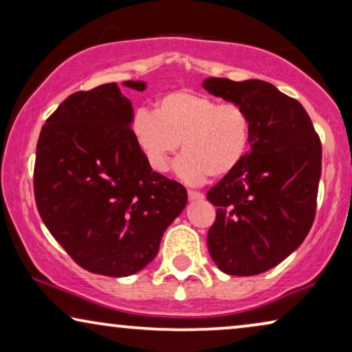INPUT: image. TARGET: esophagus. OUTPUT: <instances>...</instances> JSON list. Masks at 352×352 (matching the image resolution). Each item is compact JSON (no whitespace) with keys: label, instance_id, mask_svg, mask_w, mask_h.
<instances>
[{"label":"esophagus","instance_id":"esophagus-1","mask_svg":"<svg viewBox=\"0 0 352 352\" xmlns=\"http://www.w3.org/2000/svg\"><path fill=\"white\" fill-rule=\"evenodd\" d=\"M187 194H189V200H192V201L204 200L205 199V195L201 194V192H197V190H189V192H187Z\"/></svg>","mask_w":352,"mask_h":352}]
</instances>
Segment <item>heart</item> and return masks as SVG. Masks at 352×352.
<instances>
[{
    "instance_id": "1",
    "label": "heart",
    "mask_w": 352,
    "mask_h": 352,
    "mask_svg": "<svg viewBox=\"0 0 352 352\" xmlns=\"http://www.w3.org/2000/svg\"><path fill=\"white\" fill-rule=\"evenodd\" d=\"M131 128L148 165L158 173L168 171L182 142L184 155L176 173L194 186L208 176L230 175L247 157L253 131L243 105L187 89L160 96L155 112L138 110Z\"/></svg>"
}]
</instances>
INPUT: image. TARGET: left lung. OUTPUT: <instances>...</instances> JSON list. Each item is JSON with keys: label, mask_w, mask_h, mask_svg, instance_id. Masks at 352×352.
<instances>
[{"label": "left lung", "mask_w": 352, "mask_h": 352, "mask_svg": "<svg viewBox=\"0 0 352 352\" xmlns=\"http://www.w3.org/2000/svg\"><path fill=\"white\" fill-rule=\"evenodd\" d=\"M210 94L252 117L243 162L206 192L216 208L208 252L229 276L266 272L302 243L316 216L322 146L309 115L263 80L206 78Z\"/></svg>", "instance_id": "1"}]
</instances>
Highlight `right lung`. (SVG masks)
<instances>
[{
    "instance_id": "right-lung-1",
    "label": "right lung",
    "mask_w": 352,
    "mask_h": 352,
    "mask_svg": "<svg viewBox=\"0 0 352 352\" xmlns=\"http://www.w3.org/2000/svg\"><path fill=\"white\" fill-rule=\"evenodd\" d=\"M144 91V81H124ZM131 100L117 83L70 94L36 144L33 189L43 223L72 259L109 277L136 274L157 256L187 190L152 171L134 139Z\"/></svg>"
}]
</instances>
